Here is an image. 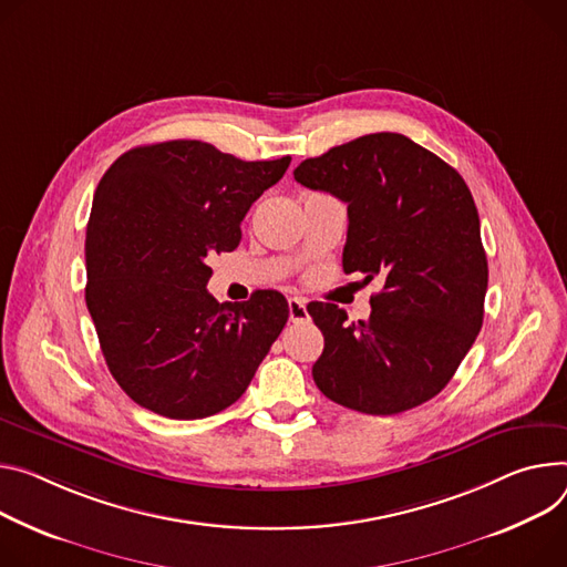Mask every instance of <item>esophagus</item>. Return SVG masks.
I'll return each mask as SVG.
<instances>
[{"label":"esophagus","mask_w":567,"mask_h":567,"mask_svg":"<svg viewBox=\"0 0 567 567\" xmlns=\"http://www.w3.org/2000/svg\"><path fill=\"white\" fill-rule=\"evenodd\" d=\"M289 321L291 323H305L310 321V315H307V302L302 298H289Z\"/></svg>","instance_id":"esophagus-1"}]
</instances>
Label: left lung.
<instances>
[{"mask_svg":"<svg viewBox=\"0 0 567 567\" xmlns=\"http://www.w3.org/2000/svg\"><path fill=\"white\" fill-rule=\"evenodd\" d=\"M293 178L348 203L343 271L384 282L367 321L348 323L334 302L307 305L326 339L317 386L371 416L432 400L484 321L488 262L466 181L400 133L334 146Z\"/></svg>","mask_w":567,"mask_h":567,"instance_id":"left-lung-1","label":"left lung"}]
</instances>
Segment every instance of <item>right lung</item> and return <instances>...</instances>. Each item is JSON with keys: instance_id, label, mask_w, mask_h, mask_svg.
<instances>
[{"instance_id": "add662e5", "label": "right lung", "mask_w": 567, "mask_h": 567, "mask_svg": "<svg viewBox=\"0 0 567 567\" xmlns=\"http://www.w3.org/2000/svg\"><path fill=\"white\" fill-rule=\"evenodd\" d=\"M291 158L246 163L200 140L135 146L101 178L85 233V302L106 364L140 406L174 421L241 398L289 319L274 289L208 293L215 252Z\"/></svg>"}]
</instances>
